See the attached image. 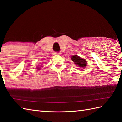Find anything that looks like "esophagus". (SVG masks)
<instances>
[{"instance_id":"34e87169","label":"esophagus","mask_w":122,"mask_h":122,"mask_svg":"<svg viewBox=\"0 0 122 122\" xmlns=\"http://www.w3.org/2000/svg\"><path fill=\"white\" fill-rule=\"evenodd\" d=\"M55 54H56V55H60L61 53H55Z\"/></svg>"}]
</instances>
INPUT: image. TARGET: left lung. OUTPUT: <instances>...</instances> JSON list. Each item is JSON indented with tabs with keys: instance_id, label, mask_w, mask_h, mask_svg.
Instances as JSON below:
<instances>
[{
	"instance_id": "1",
	"label": "left lung",
	"mask_w": 122,
	"mask_h": 122,
	"mask_svg": "<svg viewBox=\"0 0 122 122\" xmlns=\"http://www.w3.org/2000/svg\"><path fill=\"white\" fill-rule=\"evenodd\" d=\"M71 59L76 66H79L78 67H80L81 68H85L87 65V62L81 57L78 56L77 55H73V56H71Z\"/></svg>"
}]
</instances>
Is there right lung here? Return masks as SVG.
<instances>
[{"mask_svg": "<svg viewBox=\"0 0 122 122\" xmlns=\"http://www.w3.org/2000/svg\"><path fill=\"white\" fill-rule=\"evenodd\" d=\"M40 67H37V69H39V68H41ZM38 70H39V69H38Z\"/></svg>", "mask_w": 122, "mask_h": 122, "instance_id": "obj_1", "label": "right lung"}]
</instances>
